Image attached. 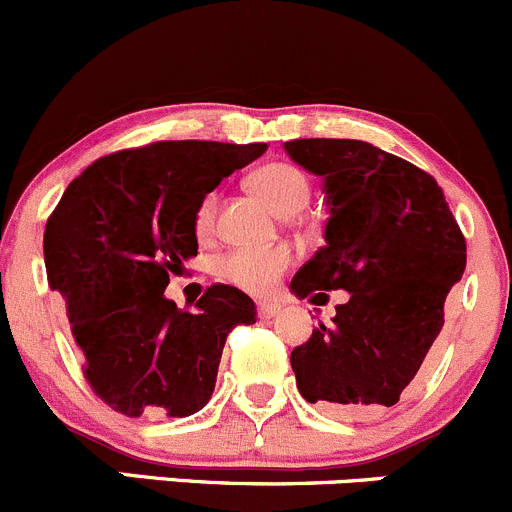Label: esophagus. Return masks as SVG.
I'll list each match as a JSON object with an SVG mask.
<instances>
[{
    "label": "esophagus",
    "instance_id": "obj_1",
    "mask_svg": "<svg viewBox=\"0 0 512 512\" xmlns=\"http://www.w3.org/2000/svg\"><path fill=\"white\" fill-rule=\"evenodd\" d=\"M280 312H282V304L270 302V299H260V302H257V314H260V319H272Z\"/></svg>",
    "mask_w": 512,
    "mask_h": 512
}]
</instances>
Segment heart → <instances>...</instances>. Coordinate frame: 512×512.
<instances>
[{"mask_svg":"<svg viewBox=\"0 0 512 512\" xmlns=\"http://www.w3.org/2000/svg\"><path fill=\"white\" fill-rule=\"evenodd\" d=\"M252 188L265 198L275 213L285 215L289 210H302L309 200V178L299 168L287 163L262 165L252 175ZM215 223V195H208L198 205L195 213V232L200 237L208 235ZM292 262V252L287 247H240L227 252L218 260L215 270L230 285L250 289V292H265L275 285Z\"/></svg>","mask_w":512,"mask_h":512,"instance_id":"1","label":"heart"}]
</instances>
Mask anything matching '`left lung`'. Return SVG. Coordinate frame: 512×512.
<instances>
[{"label": "left lung", "instance_id": "obj_1", "mask_svg": "<svg viewBox=\"0 0 512 512\" xmlns=\"http://www.w3.org/2000/svg\"><path fill=\"white\" fill-rule=\"evenodd\" d=\"M287 156L324 180V242L289 282L299 299L344 289L332 324L292 352L297 389L337 416L394 406L443 329L466 240L436 180L352 138H297Z\"/></svg>", "mask_w": 512, "mask_h": 512}]
</instances>
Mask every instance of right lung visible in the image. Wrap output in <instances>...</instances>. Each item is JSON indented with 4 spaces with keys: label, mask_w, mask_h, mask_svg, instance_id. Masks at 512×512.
I'll return each mask as SVG.
<instances>
[{
    "label": "right lung",
    "mask_w": 512,
    "mask_h": 512,
    "mask_svg": "<svg viewBox=\"0 0 512 512\" xmlns=\"http://www.w3.org/2000/svg\"><path fill=\"white\" fill-rule=\"evenodd\" d=\"M267 143L160 141L98 158L69 183L44 230L49 287L66 299L91 389L126 416L183 418L215 391L225 339L255 302L213 285L193 312L165 297L198 255L195 213Z\"/></svg>",
    "instance_id": "1"
}]
</instances>
